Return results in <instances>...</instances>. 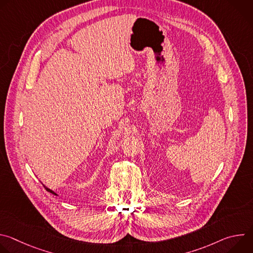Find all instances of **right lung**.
Listing matches in <instances>:
<instances>
[{
  "instance_id": "obj_1",
  "label": "right lung",
  "mask_w": 253,
  "mask_h": 253,
  "mask_svg": "<svg viewBox=\"0 0 253 253\" xmlns=\"http://www.w3.org/2000/svg\"><path fill=\"white\" fill-rule=\"evenodd\" d=\"M44 187H45V188H46V190H47V191H48V192H50V193H52V194H54V195H57V194H56V193H55V192H54V191H52V190H51V189H49V188H47V187H46V186H44Z\"/></svg>"
}]
</instances>
